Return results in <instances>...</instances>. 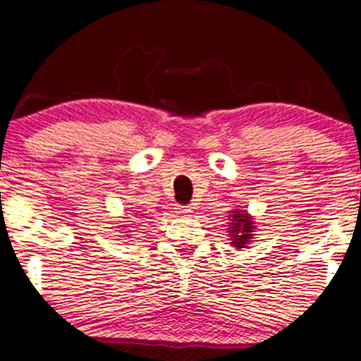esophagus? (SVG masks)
<instances>
[{
	"instance_id": "obj_1",
	"label": "esophagus",
	"mask_w": 361,
	"mask_h": 361,
	"mask_svg": "<svg viewBox=\"0 0 361 361\" xmlns=\"http://www.w3.org/2000/svg\"><path fill=\"white\" fill-rule=\"evenodd\" d=\"M176 214L178 216H190L192 214V209L188 207V205H176Z\"/></svg>"
}]
</instances>
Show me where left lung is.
Segmentation results:
<instances>
[{"label": "left lung", "mask_w": 361, "mask_h": 361, "mask_svg": "<svg viewBox=\"0 0 361 361\" xmlns=\"http://www.w3.org/2000/svg\"><path fill=\"white\" fill-rule=\"evenodd\" d=\"M229 223V235H231V245L235 248H245L253 238V217L245 211H235L231 214Z\"/></svg>", "instance_id": "1"}]
</instances>
